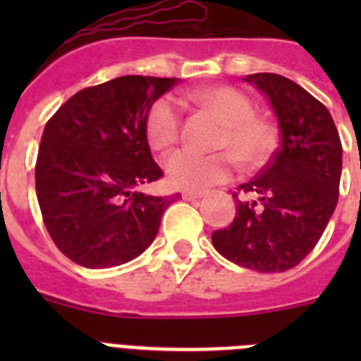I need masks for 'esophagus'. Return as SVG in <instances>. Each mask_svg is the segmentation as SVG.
Instances as JSON below:
<instances>
[{"mask_svg": "<svg viewBox=\"0 0 361 361\" xmlns=\"http://www.w3.org/2000/svg\"><path fill=\"white\" fill-rule=\"evenodd\" d=\"M200 197H204L202 191H184L183 193L184 200H197L200 199Z\"/></svg>", "mask_w": 361, "mask_h": 361, "instance_id": "1", "label": "esophagus"}]
</instances>
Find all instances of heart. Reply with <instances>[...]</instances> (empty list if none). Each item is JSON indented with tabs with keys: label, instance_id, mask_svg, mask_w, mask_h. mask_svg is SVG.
I'll use <instances>...</instances> for the list:
<instances>
[{
	"label": "heart",
	"instance_id": "obj_1",
	"mask_svg": "<svg viewBox=\"0 0 361 361\" xmlns=\"http://www.w3.org/2000/svg\"><path fill=\"white\" fill-rule=\"evenodd\" d=\"M190 99L213 111L224 123L215 148L219 153H197L180 149L166 161L170 183L190 191L206 190L226 183L233 175L237 161L245 166L260 164L269 155L275 142V128L266 119L255 116L251 99L233 86H206L191 92ZM183 108L171 95L157 99L149 106L145 121L146 141L155 152H168L180 139Z\"/></svg>",
	"mask_w": 361,
	"mask_h": 361
}]
</instances>
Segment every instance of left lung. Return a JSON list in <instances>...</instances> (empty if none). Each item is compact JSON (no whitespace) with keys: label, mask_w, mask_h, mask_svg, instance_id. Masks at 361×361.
Wrapping results in <instances>:
<instances>
[{"label":"left lung","mask_w":361,"mask_h":361,"mask_svg":"<svg viewBox=\"0 0 361 361\" xmlns=\"http://www.w3.org/2000/svg\"><path fill=\"white\" fill-rule=\"evenodd\" d=\"M267 95L280 128V146L260 173L233 193L237 215L212 235L231 262L260 273L300 264L320 240L340 193L342 142L329 110L307 90L279 73H251Z\"/></svg>","instance_id":"obj_1"}]
</instances>
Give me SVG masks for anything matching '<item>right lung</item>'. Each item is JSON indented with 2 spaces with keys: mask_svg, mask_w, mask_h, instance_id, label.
Listing matches in <instances>:
<instances>
[{
  "mask_svg": "<svg viewBox=\"0 0 361 361\" xmlns=\"http://www.w3.org/2000/svg\"><path fill=\"white\" fill-rule=\"evenodd\" d=\"M175 78L123 75L78 92L49 119L36 162V193L54 244L82 267H114L157 237L177 195L133 188L162 170L146 141L149 106Z\"/></svg>",
  "mask_w": 361,
  "mask_h": 361,
  "instance_id": "right-lung-1",
  "label": "right lung"
}]
</instances>
